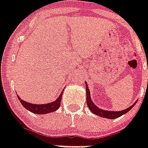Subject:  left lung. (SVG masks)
I'll list each match as a JSON object with an SVG mask.
<instances>
[{"label":"left lung","mask_w":148,"mask_h":148,"mask_svg":"<svg viewBox=\"0 0 148 148\" xmlns=\"http://www.w3.org/2000/svg\"><path fill=\"white\" fill-rule=\"evenodd\" d=\"M86 84V104H87V106L89 107V109H90V111L93 112L95 115H97V116H100V117L103 118H106V119H117V118L120 117L122 115L127 113L129 110L132 109L133 106L135 105V103L137 102L132 105L131 106H129L128 108H127L126 109L124 110H122V111H108V110H104V109H99V107H97V106L95 105L94 103H93L92 99H91L90 97V90H89V87L87 86V83L85 82Z\"/></svg>","instance_id":"obj_1"}]
</instances>
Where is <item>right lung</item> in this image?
Wrapping results in <instances>:
<instances>
[{
    "label": "right lung",
    "mask_w": 148,
    "mask_h": 148,
    "mask_svg": "<svg viewBox=\"0 0 148 148\" xmlns=\"http://www.w3.org/2000/svg\"><path fill=\"white\" fill-rule=\"evenodd\" d=\"M63 91L64 90L62 91L59 97H58V99H56V100H55L54 102H51V103H46V104H32V103H28V102H26L21 99V98L18 95L17 98L21 103V104L23 106V107L26 108V109H28L29 111H30L32 113L40 114V115L42 114H42L52 112L57 110L59 108Z\"/></svg>",
    "instance_id": "add662e5"
}]
</instances>
